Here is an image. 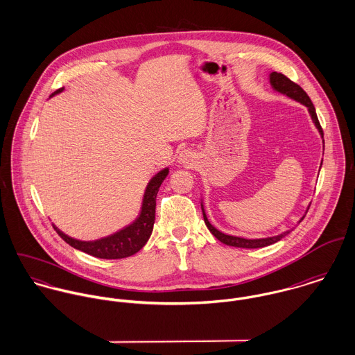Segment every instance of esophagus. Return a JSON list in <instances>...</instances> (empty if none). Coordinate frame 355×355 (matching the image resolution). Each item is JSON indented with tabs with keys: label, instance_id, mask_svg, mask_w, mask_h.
I'll list each match as a JSON object with an SVG mask.
<instances>
[{
	"label": "esophagus",
	"instance_id": "1",
	"mask_svg": "<svg viewBox=\"0 0 355 355\" xmlns=\"http://www.w3.org/2000/svg\"><path fill=\"white\" fill-rule=\"evenodd\" d=\"M179 162L183 165L193 164V154L190 152H182L179 154Z\"/></svg>",
	"mask_w": 355,
	"mask_h": 355
}]
</instances>
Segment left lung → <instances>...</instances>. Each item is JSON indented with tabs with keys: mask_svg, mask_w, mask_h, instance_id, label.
Wrapping results in <instances>:
<instances>
[{
	"mask_svg": "<svg viewBox=\"0 0 355 355\" xmlns=\"http://www.w3.org/2000/svg\"><path fill=\"white\" fill-rule=\"evenodd\" d=\"M269 83L272 86V89L294 101L300 102L304 105L309 110V114L315 125V128L318 130L321 138H322V144H324V132H322V128L320 125V121H318V117H317V113H315V109H314V105L313 102L310 101L309 96L304 92V89L301 86H298L297 83H294L293 80H290L287 76H284L283 73H279V72H272L269 75ZM321 168V166H320ZM201 207H202L203 220H205V224L207 227V230L211 232V235L218 239L221 243L227 245V246H234V248H242V249H259V248H265V246H269V245H273L276 242H279L280 239H283L286 235H288L291 231H284L276 236H269V238H258V239H248V238H241V236H232V235H227L221 231H218L216 227H213L210 224V221L207 220L206 217V213H205V207H203V203L201 202ZM310 207V205L307 206V209ZM307 213V210H306ZM304 217L301 220H304ZM301 220L298 223H301Z\"/></svg>",
	"mask_w": 355,
	"mask_h": 355,
	"instance_id": "obj_1",
	"label": "left lung"
}]
</instances>
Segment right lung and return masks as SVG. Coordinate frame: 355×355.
<instances>
[{"mask_svg": "<svg viewBox=\"0 0 355 355\" xmlns=\"http://www.w3.org/2000/svg\"><path fill=\"white\" fill-rule=\"evenodd\" d=\"M62 90L64 87L58 89L57 92H54V94H51V97L61 93ZM168 173H169V168H164L153 176L145 190L139 216L131 224H128L123 230L109 236L86 242V241L71 238L65 235L62 231H60L55 225L53 227L55 232L61 236V239H64L69 246L83 253L90 254L93 257L103 258V259H119V258L134 255L146 245V242L152 235L153 225L155 220V197L161 183L164 182Z\"/></svg>", "mask_w": 355, "mask_h": 355, "instance_id": "obj_1", "label": "right lung"}]
</instances>
